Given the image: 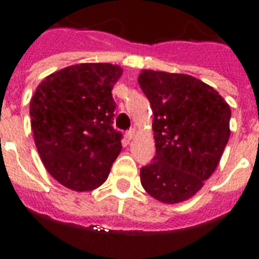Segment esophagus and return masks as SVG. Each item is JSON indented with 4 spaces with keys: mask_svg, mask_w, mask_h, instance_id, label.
<instances>
[{
    "mask_svg": "<svg viewBox=\"0 0 259 259\" xmlns=\"http://www.w3.org/2000/svg\"><path fill=\"white\" fill-rule=\"evenodd\" d=\"M134 136H136V129H130L129 132H126V138H127V140H133L134 138Z\"/></svg>",
    "mask_w": 259,
    "mask_h": 259,
    "instance_id": "esophagus-1",
    "label": "esophagus"
}]
</instances>
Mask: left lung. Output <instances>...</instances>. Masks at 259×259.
<instances>
[{"label":"left lung","mask_w":259,"mask_h":259,"mask_svg":"<svg viewBox=\"0 0 259 259\" xmlns=\"http://www.w3.org/2000/svg\"><path fill=\"white\" fill-rule=\"evenodd\" d=\"M140 87L153 111L156 156L141 168V184L166 204L192 197L221 161L231 109L217 90L191 75L144 70Z\"/></svg>","instance_id":"8db88e82"}]
</instances>
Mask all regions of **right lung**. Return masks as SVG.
I'll return each instance as SVG.
<instances>
[{
	"instance_id": "add662e5",
	"label": "right lung",
	"mask_w": 259,
	"mask_h": 259,
	"mask_svg": "<svg viewBox=\"0 0 259 259\" xmlns=\"http://www.w3.org/2000/svg\"><path fill=\"white\" fill-rule=\"evenodd\" d=\"M122 68L109 63H82L56 71L30 99L34 144L50 175L78 192L106 181L122 149L113 127L111 90Z\"/></svg>"
}]
</instances>
